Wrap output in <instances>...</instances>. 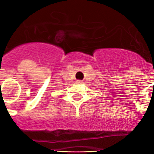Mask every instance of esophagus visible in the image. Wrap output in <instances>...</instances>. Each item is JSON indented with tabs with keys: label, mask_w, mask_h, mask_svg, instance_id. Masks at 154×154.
I'll list each match as a JSON object with an SVG mask.
<instances>
[{
	"label": "esophagus",
	"mask_w": 154,
	"mask_h": 154,
	"mask_svg": "<svg viewBox=\"0 0 154 154\" xmlns=\"http://www.w3.org/2000/svg\"><path fill=\"white\" fill-rule=\"evenodd\" d=\"M76 83H77V84H82L83 82H82V81H80V80H77V82H76Z\"/></svg>",
	"instance_id": "34e87169"
}]
</instances>
